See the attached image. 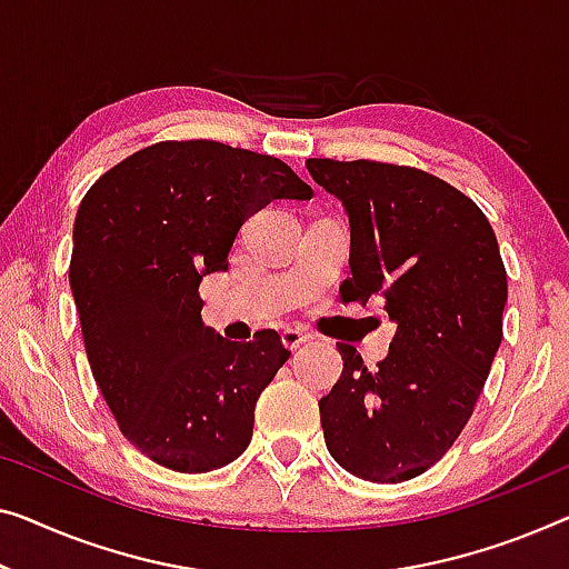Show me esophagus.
Instances as JSON below:
<instances>
[{
    "mask_svg": "<svg viewBox=\"0 0 569 569\" xmlns=\"http://www.w3.org/2000/svg\"><path fill=\"white\" fill-rule=\"evenodd\" d=\"M281 339H283V345L288 347V350H296V347H301L303 342H309L311 335L303 332V329H299V327H288V329H283V332H281Z\"/></svg>",
    "mask_w": 569,
    "mask_h": 569,
    "instance_id": "obj_1",
    "label": "esophagus"
}]
</instances>
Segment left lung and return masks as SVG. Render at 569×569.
Wrapping results in <instances>:
<instances>
[{
    "label": "left lung",
    "instance_id": "8db88e82",
    "mask_svg": "<svg viewBox=\"0 0 569 569\" xmlns=\"http://www.w3.org/2000/svg\"><path fill=\"white\" fill-rule=\"evenodd\" d=\"M350 217L345 301H383L391 352L368 368L339 342L342 376L319 401L329 455L372 482L442 460L472 417L503 339L506 268L478 203L442 178L378 160L309 158Z\"/></svg>",
    "mask_w": 569,
    "mask_h": 569
}]
</instances>
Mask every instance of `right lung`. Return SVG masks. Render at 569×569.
<instances>
[{
    "label": "right lung",
    "mask_w": 569,
    "mask_h": 569,
    "mask_svg": "<svg viewBox=\"0 0 569 569\" xmlns=\"http://www.w3.org/2000/svg\"><path fill=\"white\" fill-rule=\"evenodd\" d=\"M311 193L278 158L166 140L83 197L68 281L87 358L122 435L152 462L209 472L248 449L258 396L291 352L276 329L237 345L203 327L199 283L227 270L244 219Z\"/></svg>",
    "instance_id": "obj_1"
}]
</instances>
